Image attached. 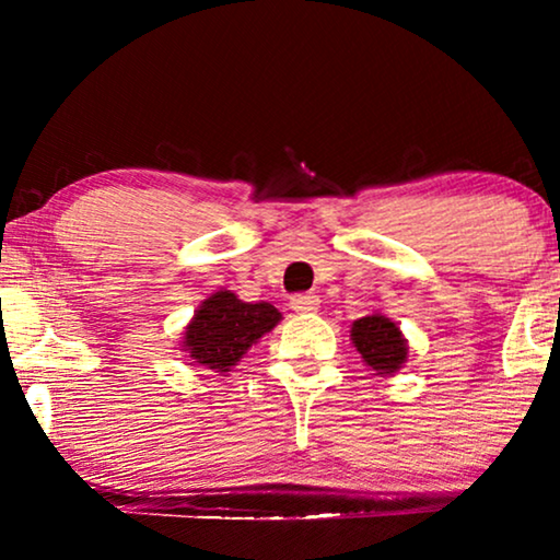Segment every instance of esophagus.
I'll return each instance as SVG.
<instances>
[{
	"label": "esophagus",
	"mask_w": 560,
	"mask_h": 560,
	"mask_svg": "<svg viewBox=\"0 0 560 560\" xmlns=\"http://www.w3.org/2000/svg\"><path fill=\"white\" fill-rule=\"evenodd\" d=\"M318 305H320V298L313 293H298L290 298V308H293L295 313H313V311H318Z\"/></svg>",
	"instance_id": "obj_1"
}]
</instances>
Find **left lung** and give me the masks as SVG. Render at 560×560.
Segmentation results:
<instances>
[{
	"label": "left lung",
	"instance_id": "left-lung-1",
	"mask_svg": "<svg viewBox=\"0 0 560 560\" xmlns=\"http://www.w3.org/2000/svg\"><path fill=\"white\" fill-rule=\"evenodd\" d=\"M349 336L362 354V362L380 377H393L408 362V339L402 336L400 326L385 313L374 311L370 316L357 318Z\"/></svg>",
	"mask_w": 560,
	"mask_h": 560
}]
</instances>
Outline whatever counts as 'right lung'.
I'll return each instance as SVG.
<instances>
[{"label": "right lung", "mask_w": 560, "mask_h": 560, "mask_svg": "<svg viewBox=\"0 0 560 560\" xmlns=\"http://www.w3.org/2000/svg\"><path fill=\"white\" fill-rule=\"evenodd\" d=\"M280 320L282 313L275 305L244 303L232 290L221 288L196 308L183 331L180 351L203 370L226 374Z\"/></svg>", "instance_id": "right-lung-1"}]
</instances>
